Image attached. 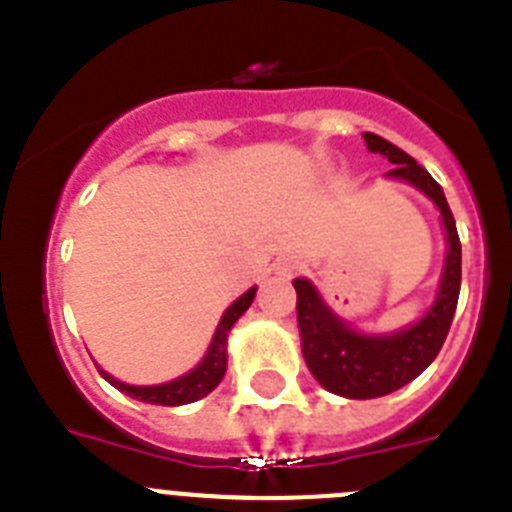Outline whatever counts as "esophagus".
Masks as SVG:
<instances>
[{
  "label": "esophagus",
  "instance_id": "34e87169",
  "mask_svg": "<svg viewBox=\"0 0 512 512\" xmlns=\"http://www.w3.org/2000/svg\"><path fill=\"white\" fill-rule=\"evenodd\" d=\"M296 269H299V264H296V259H289V256H284V259H279L274 264V274L284 276V279L294 276Z\"/></svg>",
  "mask_w": 512,
  "mask_h": 512
}]
</instances>
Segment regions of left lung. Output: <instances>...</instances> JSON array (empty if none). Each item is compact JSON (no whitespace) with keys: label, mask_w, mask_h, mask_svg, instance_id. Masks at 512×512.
Segmentation results:
<instances>
[{"label":"left lung","mask_w":512,"mask_h":512,"mask_svg":"<svg viewBox=\"0 0 512 512\" xmlns=\"http://www.w3.org/2000/svg\"><path fill=\"white\" fill-rule=\"evenodd\" d=\"M364 143L369 153H379L394 163L387 173L389 180L407 183L437 208L445 233V261H442L435 299L425 314L412 324L389 332L357 329L352 321L342 319L326 304L309 279L304 276L294 279L296 321H299L301 354L306 367L326 392L347 399L384 397L420 377L435 362L455 316L462 271V248L455 218L435 178L405 150H399L379 135L364 133Z\"/></svg>","instance_id":"1"}]
</instances>
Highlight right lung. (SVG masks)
I'll return each mask as SVG.
<instances>
[{"instance_id":"1","label":"right lung","mask_w":512,"mask_h":512,"mask_svg":"<svg viewBox=\"0 0 512 512\" xmlns=\"http://www.w3.org/2000/svg\"><path fill=\"white\" fill-rule=\"evenodd\" d=\"M253 296H256V286H251L248 291H243L226 311H223L221 321H218L216 332H213L211 344H208L206 354H203L201 362L193 369H188L186 374L170 379V382L160 384H128L120 382L118 377H113L110 372L97 364L102 377L113 384L115 389H120L128 397L138 399V402H145V405H163V407H180V405H191V402H198L201 397L211 394L213 389L221 384L223 374H226L228 367V334H231L233 324L243 316V311L251 306Z\"/></svg>"}]
</instances>
